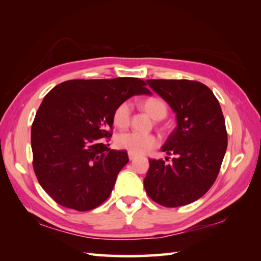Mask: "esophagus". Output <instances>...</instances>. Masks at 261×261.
Wrapping results in <instances>:
<instances>
[{"instance_id": "34e87169", "label": "esophagus", "mask_w": 261, "mask_h": 261, "mask_svg": "<svg viewBox=\"0 0 261 261\" xmlns=\"http://www.w3.org/2000/svg\"><path fill=\"white\" fill-rule=\"evenodd\" d=\"M127 156H129V159H130V160H134V159L137 157L136 154L132 153V152H127Z\"/></svg>"}]
</instances>
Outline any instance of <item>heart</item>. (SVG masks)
<instances>
[{"label":"heart","mask_w":261,"mask_h":261,"mask_svg":"<svg viewBox=\"0 0 261 261\" xmlns=\"http://www.w3.org/2000/svg\"><path fill=\"white\" fill-rule=\"evenodd\" d=\"M141 108L154 120H162L167 115V104L159 97H149L141 102ZM131 120V105L127 101L120 103L113 112L116 126L126 127ZM115 145L120 149L135 154H145L158 146V139L153 135H141L137 132H122L115 138Z\"/></svg>","instance_id":"1"}]
</instances>
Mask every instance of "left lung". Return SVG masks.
Instances as JSON below:
<instances>
[{"mask_svg": "<svg viewBox=\"0 0 261 261\" xmlns=\"http://www.w3.org/2000/svg\"><path fill=\"white\" fill-rule=\"evenodd\" d=\"M147 83L176 113L177 126L162 147L164 152L174 154L171 163L149 160L143 185L156 203L166 207L182 206L201 198L219 175L228 147L222 110L213 92L199 82Z\"/></svg>", "mask_w": 261, "mask_h": 261, "instance_id": "left-lung-1", "label": "left lung"}]
</instances>
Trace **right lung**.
<instances>
[{"instance_id":"add662e5","label":"right lung","mask_w":261,"mask_h":261,"mask_svg":"<svg viewBox=\"0 0 261 261\" xmlns=\"http://www.w3.org/2000/svg\"><path fill=\"white\" fill-rule=\"evenodd\" d=\"M136 77L73 80L43 98L31 126L33 170L55 202L76 211L101 205L112 192L127 152L111 150L113 112L134 95L151 92Z\"/></svg>"}]
</instances>
